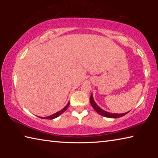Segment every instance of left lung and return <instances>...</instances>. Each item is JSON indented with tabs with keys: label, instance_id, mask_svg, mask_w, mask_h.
<instances>
[{
	"label": "left lung",
	"instance_id": "left-lung-1",
	"mask_svg": "<svg viewBox=\"0 0 158 158\" xmlns=\"http://www.w3.org/2000/svg\"><path fill=\"white\" fill-rule=\"evenodd\" d=\"M90 105L93 106V108L95 109V110L97 111V113L99 114H100L101 116H103L105 117H107V118H120L125 116V114H127L128 112H125V113L123 114H114V113H110V112L106 111L105 110H103L102 109H101L100 106H99L97 104H96L95 102L93 100V94H91L90 97Z\"/></svg>",
	"mask_w": 158,
	"mask_h": 158
}]
</instances>
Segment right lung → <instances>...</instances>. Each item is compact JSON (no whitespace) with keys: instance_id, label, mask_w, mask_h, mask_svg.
<instances>
[{"instance_id":"1","label":"right lung","mask_w":158,"mask_h":158,"mask_svg":"<svg viewBox=\"0 0 158 158\" xmlns=\"http://www.w3.org/2000/svg\"><path fill=\"white\" fill-rule=\"evenodd\" d=\"M69 105V102H68V104H67V105L64 107L63 109H61L60 111L56 112V113L53 114L52 115H51V116H47V117H40L41 118H44V119H49V120H52L53 118H57L58 116H59L60 115L62 114L64 111H65L67 110V109H68V107Z\"/></svg>"}]
</instances>
